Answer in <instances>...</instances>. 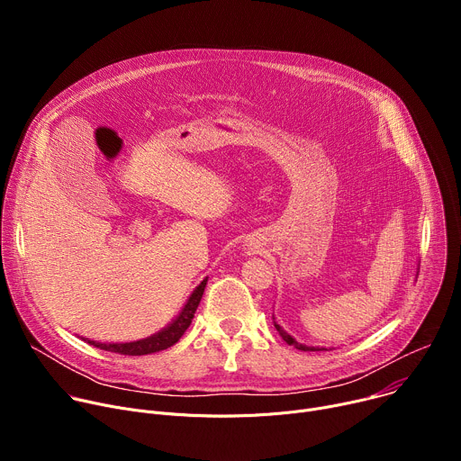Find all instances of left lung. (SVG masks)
Here are the masks:
<instances>
[{
	"mask_svg": "<svg viewBox=\"0 0 461 461\" xmlns=\"http://www.w3.org/2000/svg\"><path fill=\"white\" fill-rule=\"evenodd\" d=\"M276 319V317H274ZM274 324H276V328H277V332H279V336L288 343V345H292V347H295L297 350H303V352H308V350H312V352H315V350H324V348H315V347H306V345H301V343H297L288 332H285L283 328L274 321Z\"/></svg>",
	"mask_w": 461,
	"mask_h": 461,
	"instance_id": "1",
	"label": "left lung"
}]
</instances>
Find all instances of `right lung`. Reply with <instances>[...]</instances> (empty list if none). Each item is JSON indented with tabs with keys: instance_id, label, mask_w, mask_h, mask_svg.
Masks as SVG:
<instances>
[{
	"instance_id": "obj_1",
	"label": "right lung",
	"mask_w": 461,
	"mask_h": 461,
	"mask_svg": "<svg viewBox=\"0 0 461 461\" xmlns=\"http://www.w3.org/2000/svg\"><path fill=\"white\" fill-rule=\"evenodd\" d=\"M208 277L193 290V294L189 295L187 303L184 304L182 312L178 313V317L166 326L164 330H160L158 334L140 339V341H133V343H96L91 339H86L89 345L100 348V350H107V352H114V354H123V356H146V354H155L160 350H166L169 347H173L187 330V326L191 324V319L196 312V306H199L204 288H206Z\"/></svg>"
}]
</instances>
